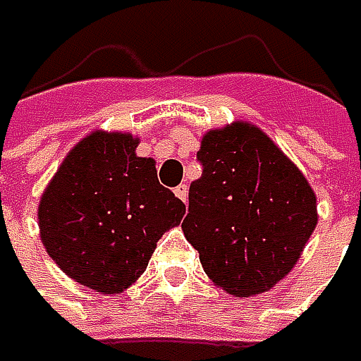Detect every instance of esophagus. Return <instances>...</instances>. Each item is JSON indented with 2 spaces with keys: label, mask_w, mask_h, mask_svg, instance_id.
<instances>
[{
  "label": "esophagus",
  "mask_w": 361,
  "mask_h": 361,
  "mask_svg": "<svg viewBox=\"0 0 361 361\" xmlns=\"http://www.w3.org/2000/svg\"><path fill=\"white\" fill-rule=\"evenodd\" d=\"M176 196L180 198L181 202H185V200H188V185H185V183H181V185L176 188Z\"/></svg>",
  "instance_id": "esophagus-1"
}]
</instances>
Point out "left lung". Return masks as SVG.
Wrapping results in <instances>:
<instances>
[{
    "label": "left lung",
    "mask_w": 361,
    "mask_h": 361,
    "mask_svg": "<svg viewBox=\"0 0 361 361\" xmlns=\"http://www.w3.org/2000/svg\"><path fill=\"white\" fill-rule=\"evenodd\" d=\"M202 176L190 185L185 240L204 274L234 297L269 290L297 265L318 224L316 192L257 125L202 135Z\"/></svg>",
    "instance_id": "obj_1"
}]
</instances>
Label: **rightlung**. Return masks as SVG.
<instances>
[{
	"instance_id": "right-lung-1",
	"label": "right lung",
	"mask_w": 361,
	"mask_h": 361,
	"mask_svg": "<svg viewBox=\"0 0 361 361\" xmlns=\"http://www.w3.org/2000/svg\"><path fill=\"white\" fill-rule=\"evenodd\" d=\"M137 144L127 131L87 133L60 163L37 209L47 255L100 295L129 288L185 213L159 183L154 159L135 154Z\"/></svg>"
}]
</instances>
